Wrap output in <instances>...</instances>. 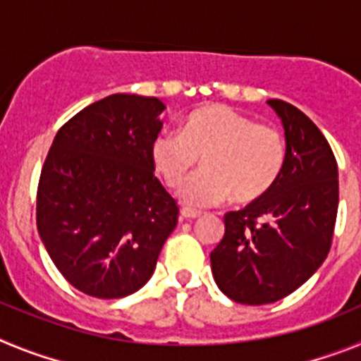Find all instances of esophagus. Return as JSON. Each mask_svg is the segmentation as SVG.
Wrapping results in <instances>:
<instances>
[{
  "label": "esophagus",
  "mask_w": 361,
  "mask_h": 361,
  "mask_svg": "<svg viewBox=\"0 0 361 361\" xmlns=\"http://www.w3.org/2000/svg\"><path fill=\"white\" fill-rule=\"evenodd\" d=\"M197 216H200V212H193V209L183 208V209H180V215H178V219H180V220H193V219H197Z\"/></svg>",
  "instance_id": "1"
}]
</instances>
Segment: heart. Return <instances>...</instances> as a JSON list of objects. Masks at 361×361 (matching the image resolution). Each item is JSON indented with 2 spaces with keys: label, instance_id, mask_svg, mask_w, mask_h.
I'll return each instance as SVG.
<instances>
[{
  "label": "heart",
  "instance_id": "obj_1",
  "mask_svg": "<svg viewBox=\"0 0 361 361\" xmlns=\"http://www.w3.org/2000/svg\"><path fill=\"white\" fill-rule=\"evenodd\" d=\"M202 157L204 170L188 180L178 199L208 208L235 199L253 202L275 186L286 166V139L226 104L197 108L177 132H162L152 145L153 168L171 190L184 183Z\"/></svg>",
  "mask_w": 361,
  "mask_h": 361
}]
</instances>
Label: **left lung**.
I'll return each mask as SVG.
<instances>
[{
    "mask_svg": "<svg viewBox=\"0 0 361 361\" xmlns=\"http://www.w3.org/2000/svg\"><path fill=\"white\" fill-rule=\"evenodd\" d=\"M286 132V166L260 199L224 216L212 271L226 296L245 305L286 298L331 250L338 213V164L318 126L293 104L267 101Z\"/></svg>",
    "mask_w": 361,
    "mask_h": 361,
    "instance_id": "left-lung-1",
    "label": "left lung"
}]
</instances>
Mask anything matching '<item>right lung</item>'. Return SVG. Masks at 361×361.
<instances>
[{
    "label": "right lung",
    "mask_w": 361,
    "mask_h": 361,
    "mask_svg": "<svg viewBox=\"0 0 361 361\" xmlns=\"http://www.w3.org/2000/svg\"><path fill=\"white\" fill-rule=\"evenodd\" d=\"M157 97L114 94L59 128L37 186V231L73 288L123 298L152 279L177 202L153 175Z\"/></svg>",
    "instance_id": "add662e5"
}]
</instances>
